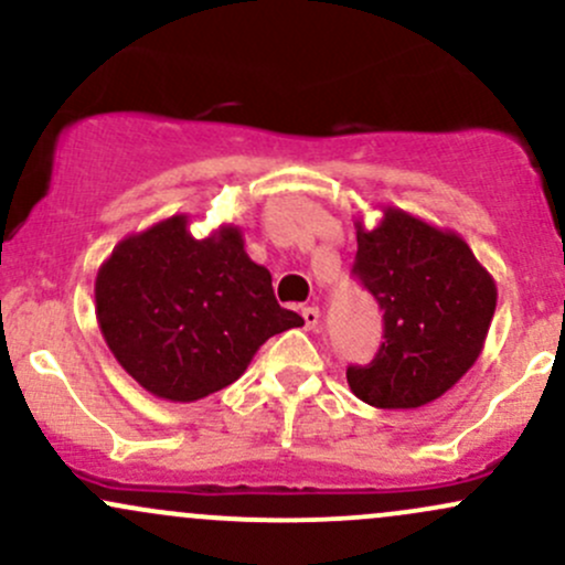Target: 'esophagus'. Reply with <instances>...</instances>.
<instances>
[{
  "mask_svg": "<svg viewBox=\"0 0 565 565\" xmlns=\"http://www.w3.org/2000/svg\"><path fill=\"white\" fill-rule=\"evenodd\" d=\"M300 316H302V321H306V330H316V327H319L321 313H319V308H316V306L302 308Z\"/></svg>",
  "mask_w": 565,
  "mask_h": 565,
  "instance_id": "1",
  "label": "esophagus"
}]
</instances>
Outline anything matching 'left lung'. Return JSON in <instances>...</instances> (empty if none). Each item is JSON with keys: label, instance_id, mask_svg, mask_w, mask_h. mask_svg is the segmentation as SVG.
<instances>
[{"label": "left lung", "instance_id": "obj_1", "mask_svg": "<svg viewBox=\"0 0 565 565\" xmlns=\"http://www.w3.org/2000/svg\"><path fill=\"white\" fill-rule=\"evenodd\" d=\"M353 273L383 308V345L349 367L351 392L381 411H415L472 370L495 311V281L456 231L381 206L375 227L356 220Z\"/></svg>", "mask_w": 565, "mask_h": 565}]
</instances>
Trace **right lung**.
<instances>
[{
	"label": "right lung",
	"instance_id": "1",
	"mask_svg": "<svg viewBox=\"0 0 565 565\" xmlns=\"http://www.w3.org/2000/svg\"><path fill=\"white\" fill-rule=\"evenodd\" d=\"M173 214L111 249L93 284L111 356L145 392L198 402L246 373L265 340L302 327L276 302L273 278L244 249L238 225L206 238Z\"/></svg>",
	"mask_w": 565,
	"mask_h": 565
}]
</instances>
